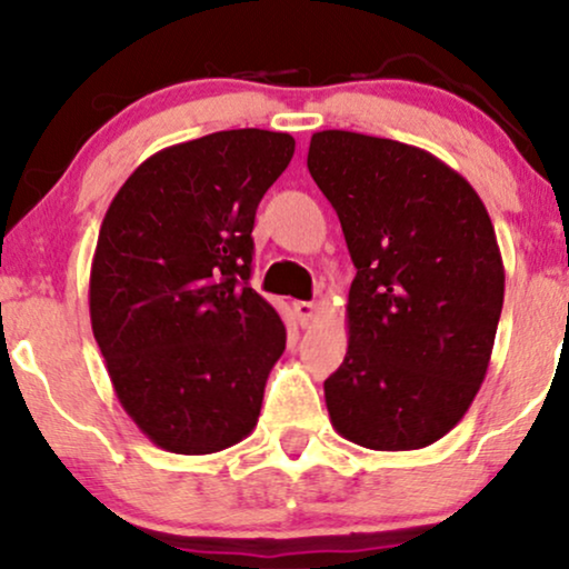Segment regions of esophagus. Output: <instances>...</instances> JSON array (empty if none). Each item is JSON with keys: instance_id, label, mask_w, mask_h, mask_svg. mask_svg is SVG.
Instances as JSON below:
<instances>
[{"instance_id": "1", "label": "esophagus", "mask_w": 569, "mask_h": 569, "mask_svg": "<svg viewBox=\"0 0 569 569\" xmlns=\"http://www.w3.org/2000/svg\"><path fill=\"white\" fill-rule=\"evenodd\" d=\"M316 302H293V316H297V321L302 329H307L312 321H316Z\"/></svg>"}]
</instances>
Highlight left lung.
<instances>
[{
  "label": "left lung",
  "mask_w": 569,
  "mask_h": 569,
  "mask_svg": "<svg viewBox=\"0 0 569 569\" xmlns=\"http://www.w3.org/2000/svg\"><path fill=\"white\" fill-rule=\"evenodd\" d=\"M307 168L356 264L348 352L323 382L331 426L377 452L428 447L492 356L506 291L492 219L460 173L401 141L321 130Z\"/></svg>",
  "instance_id": "left-lung-1"
}]
</instances>
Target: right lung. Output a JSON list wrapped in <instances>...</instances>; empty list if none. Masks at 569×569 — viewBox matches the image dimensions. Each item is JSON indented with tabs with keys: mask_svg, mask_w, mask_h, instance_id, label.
Returning a JSON list of instances; mask_svg holds the SVG:
<instances>
[{
	"mask_svg": "<svg viewBox=\"0 0 569 569\" xmlns=\"http://www.w3.org/2000/svg\"><path fill=\"white\" fill-rule=\"evenodd\" d=\"M291 158L289 133L259 128L176 143L128 176L103 217L93 337L122 409L166 452H221L257 428L286 326L248 286L251 230Z\"/></svg>",
	"mask_w": 569,
	"mask_h": 569,
	"instance_id": "add662e5",
	"label": "right lung"
}]
</instances>
